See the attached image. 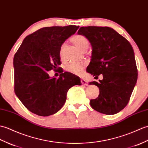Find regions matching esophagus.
<instances>
[{
	"label": "esophagus",
	"instance_id": "esophagus-1",
	"mask_svg": "<svg viewBox=\"0 0 148 148\" xmlns=\"http://www.w3.org/2000/svg\"><path fill=\"white\" fill-rule=\"evenodd\" d=\"M81 83H82V85H84V86L87 85V81L84 80V79H82L81 80Z\"/></svg>",
	"mask_w": 148,
	"mask_h": 148
}]
</instances>
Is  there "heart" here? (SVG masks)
Listing matches in <instances>:
<instances>
[{
	"instance_id": "1",
	"label": "heart",
	"mask_w": 148,
	"mask_h": 148,
	"mask_svg": "<svg viewBox=\"0 0 148 148\" xmlns=\"http://www.w3.org/2000/svg\"><path fill=\"white\" fill-rule=\"evenodd\" d=\"M72 42L74 43V44L76 46L77 48H79L81 51H83L84 50H86L88 46V42L87 39L86 38L81 35H76L74 36L71 38ZM65 48V44H62V45L61 46L60 49V56L62 58L63 57L64 55V50ZM84 68V65L81 63H73L70 65H69L68 66L66 67V71L69 73H71L72 74L79 75L80 74Z\"/></svg>"
}]
</instances>
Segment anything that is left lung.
Here are the masks:
<instances>
[{"instance_id":"left-lung-1","label":"left lung","mask_w":148,"mask_h":148,"mask_svg":"<svg viewBox=\"0 0 148 148\" xmlns=\"http://www.w3.org/2000/svg\"><path fill=\"white\" fill-rule=\"evenodd\" d=\"M91 43V62L86 71L103 79L90 82L99 90L90 100L95 110L106 115L119 113L127 105L137 79L133 48L124 37L110 27L85 26L78 30Z\"/></svg>"}]
</instances>
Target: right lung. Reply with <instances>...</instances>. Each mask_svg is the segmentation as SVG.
Returning a JSON list of instances; mask_svg holds the SVG:
<instances>
[{"label":"right lung","mask_w":148,"mask_h":148,"mask_svg":"<svg viewBox=\"0 0 148 148\" xmlns=\"http://www.w3.org/2000/svg\"><path fill=\"white\" fill-rule=\"evenodd\" d=\"M79 27H43L27 36L14 55V91L31 112L42 116L55 114L66 103L68 90L81 85L80 78L71 73H62L58 79L48 74L60 65L62 45Z\"/></svg>","instance_id":"right-lung-1"}]
</instances>
